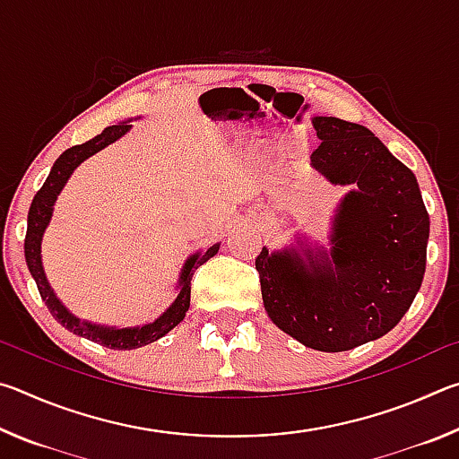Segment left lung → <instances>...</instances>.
<instances>
[{"label":"left lung","mask_w":459,"mask_h":459,"mask_svg":"<svg viewBox=\"0 0 459 459\" xmlns=\"http://www.w3.org/2000/svg\"><path fill=\"white\" fill-rule=\"evenodd\" d=\"M320 145L312 166L351 186L340 200L330 253H269L259 271L263 306L279 330L320 352H344L391 332L421 287L429 214L411 169L372 131L314 117Z\"/></svg>","instance_id":"1"}]
</instances>
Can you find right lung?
<instances>
[{
  "label": "right lung",
  "instance_id": "add662e5",
  "mask_svg": "<svg viewBox=\"0 0 459 459\" xmlns=\"http://www.w3.org/2000/svg\"><path fill=\"white\" fill-rule=\"evenodd\" d=\"M129 129L131 126L127 121L119 123V126L107 127L100 135L89 139L87 143L71 147V150H66L56 161H54L48 178H46L42 188L36 192L32 206H30L28 230H26V240H24V255H26L28 269L34 277L38 291H40L46 307H48L50 314L54 316V320H58V324H62L66 330L76 333V336L99 342V344L113 348V351H134V348H142L145 344H152L155 340H160L161 336H166L169 330H174L176 325L184 320V316L190 307V281H192L194 271H196L202 263H206L208 259L214 257L221 247L216 243L211 248H206V253L192 255V257L184 263L180 281H178V290H180V293H178L174 304L169 306L166 312L158 317V320L152 324H145L142 328H108V325L91 324L87 320L76 317L74 314L68 312L65 306H62V301L56 298V293H54V290L50 287L48 279H46L44 267H42V255H40L42 235L52 219L54 202H56L60 190L65 188V184L68 182V178H71L76 166H81L84 160L91 158V155H95L108 143L117 142V139L121 135H126Z\"/></svg>",
  "mask_w": 459,
  "mask_h": 459
}]
</instances>
